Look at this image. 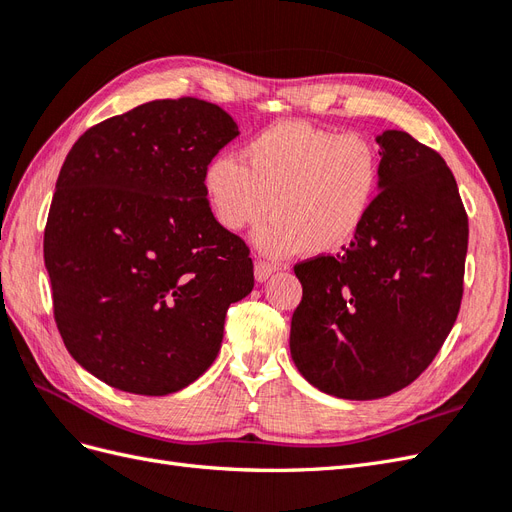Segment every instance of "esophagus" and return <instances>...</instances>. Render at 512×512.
I'll list each match as a JSON object with an SVG mask.
<instances>
[{
    "mask_svg": "<svg viewBox=\"0 0 512 512\" xmlns=\"http://www.w3.org/2000/svg\"><path fill=\"white\" fill-rule=\"evenodd\" d=\"M275 271H277L275 265H269V262H265V260H258L256 265H254V277H256V282H260V284L267 282Z\"/></svg>",
    "mask_w": 512,
    "mask_h": 512,
    "instance_id": "1",
    "label": "esophagus"
}]
</instances>
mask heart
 <instances>
[{
	"label": "heart",
	"mask_w": 512,
	"mask_h": 512,
	"mask_svg": "<svg viewBox=\"0 0 512 512\" xmlns=\"http://www.w3.org/2000/svg\"><path fill=\"white\" fill-rule=\"evenodd\" d=\"M380 153L367 136L333 134L284 121L241 149V164L213 158L203 192L218 224L230 232L265 218L252 241L260 254L327 256L346 247L376 200Z\"/></svg>",
	"instance_id": "heart-1"
}]
</instances>
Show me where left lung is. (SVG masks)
<instances>
[{
	"mask_svg": "<svg viewBox=\"0 0 512 512\" xmlns=\"http://www.w3.org/2000/svg\"><path fill=\"white\" fill-rule=\"evenodd\" d=\"M378 196L342 254L294 267L303 299L290 354L339 399H380L423 374L459 314L468 215L440 153L399 130L376 136Z\"/></svg>",
	"mask_w": 512,
	"mask_h": 512,
	"instance_id": "1",
	"label": "left lung"
}]
</instances>
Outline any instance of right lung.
<instances>
[{
  "label": "right lung",
  "mask_w": 512,
  "mask_h": 512,
  "mask_svg": "<svg viewBox=\"0 0 512 512\" xmlns=\"http://www.w3.org/2000/svg\"><path fill=\"white\" fill-rule=\"evenodd\" d=\"M237 123L218 104L153 100L89 128L44 228L55 322L113 389L160 397L203 376L230 303L254 288L247 245L213 218L203 170Z\"/></svg>",
  "instance_id": "1"
}]
</instances>
